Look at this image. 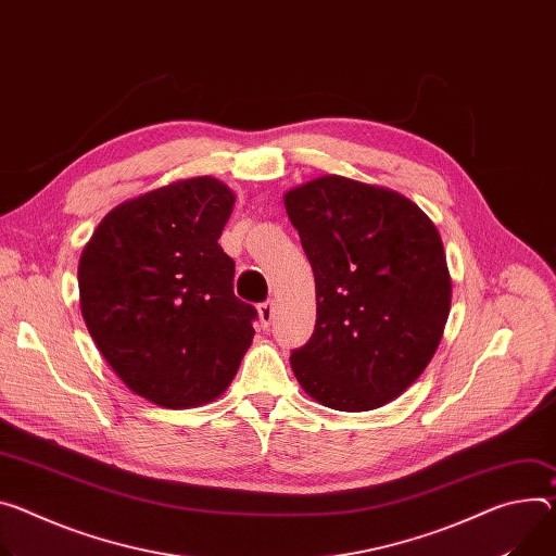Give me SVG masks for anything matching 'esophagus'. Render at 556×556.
<instances>
[{"label":"esophagus","mask_w":556,"mask_h":556,"mask_svg":"<svg viewBox=\"0 0 556 556\" xmlns=\"http://www.w3.org/2000/svg\"><path fill=\"white\" fill-rule=\"evenodd\" d=\"M257 313H260V321H262V326H264V328H268V326H270V321H273L275 304H273V301H266V304H260Z\"/></svg>","instance_id":"obj_1"}]
</instances>
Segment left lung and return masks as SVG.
Instances as JSON below:
<instances>
[{
    "mask_svg": "<svg viewBox=\"0 0 556 556\" xmlns=\"http://www.w3.org/2000/svg\"><path fill=\"white\" fill-rule=\"evenodd\" d=\"M315 275L317 324L290 355L308 396L366 413L406 392L441 343L452 277L441 235L396 190L324 175L283 194Z\"/></svg>",
    "mask_w": 556,
    "mask_h": 556,
    "instance_id": "left-lung-1",
    "label": "left lung"
}]
</instances>
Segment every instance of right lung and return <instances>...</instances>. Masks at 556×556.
Listing matches in <instances>:
<instances>
[{
    "label": "right lung",
    "mask_w": 556,
    "mask_h": 556,
    "mask_svg": "<svg viewBox=\"0 0 556 556\" xmlns=\"http://www.w3.org/2000/svg\"><path fill=\"white\" fill-rule=\"evenodd\" d=\"M235 192L215 177L177 179L122 201L79 257V308L106 364L155 406L215 401L255 337V308L232 292L219 245Z\"/></svg>",
    "instance_id": "obj_1"
}]
</instances>
